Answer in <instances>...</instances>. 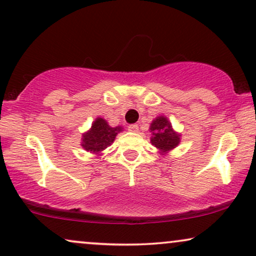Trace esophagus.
Wrapping results in <instances>:
<instances>
[{"mask_svg":"<svg viewBox=\"0 0 256 256\" xmlns=\"http://www.w3.org/2000/svg\"><path fill=\"white\" fill-rule=\"evenodd\" d=\"M128 130H130V132H138V126L136 124H129V126H128Z\"/></svg>","mask_w":256,"mask_h":256,"instance_id":"1","label":"esophagus"}]
</instances>
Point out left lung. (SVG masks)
Segmentation results:
<instances>
[{
  "mask_svg": "<svg viewBox=\"0 0 256 256\" xmlns=\"http://www.w3.org/2000/svg\"><path fill=\"white\" fill-rule=\"evenodd\" d=\"M152 144L160 149V152H166L175 148L180 142V136L172 130L170 122L164 116H158L152 121L150 126Z\"/></svg>",
  "mask_w": 256,
  "mask_h": 256,
  "instance_id": "obj_1",
  "label": "left lung"
}]
</instances>
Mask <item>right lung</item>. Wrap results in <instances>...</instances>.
<instances>
[{
    "instance_id": "1",
    "label": "right lung",
    "mask_w": 256,
    "mask_h": 256,
    "mask_svg": "<svg viewBox=\"0 0 256 256\" xmlns=\"http://www.w3.org/2000/svg\"><path fill=\"white\" fill-rule=\"evenodd\" d=\"M122 130L121 127L112 128L109 127L107 121L104 118H96L94 124L92 126V129L88 132H86L84 135V142H82V147L86 150L90 152H102L106 149L108 146L112 144V141L115 140V136L118 135V132Z\"/></svg>"
}]
</instances>
